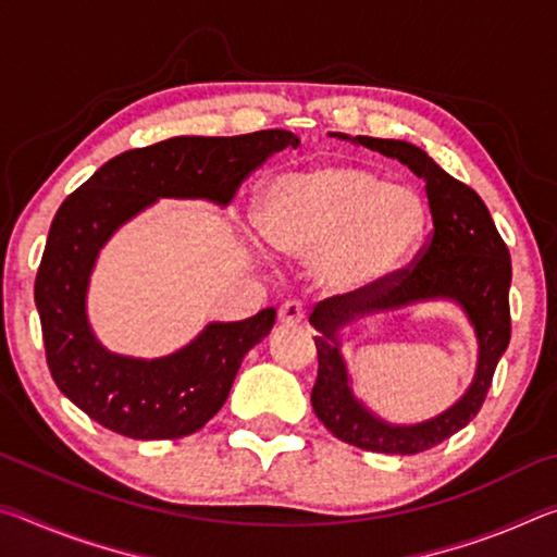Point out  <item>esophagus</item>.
<instances>
[{"label": "esophagus", "mask_w": 557, "mask_h": 557, "mask_svg": "<svg viewBox=\"0 0 557 557\" xmlns=\"http://www.w3.org/2000/svg\"><path fill=\"white\" fill-rule=\"evenodd\" d=\"M307 317V307L301 305L299 299H289V301H285V305L280 307V312H277V319L282 324H287V326H295V324H299L301 319Z\"/></svg>", "instance_id": "34e87169"}]
</instances>
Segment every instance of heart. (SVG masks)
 Listing matches in <instances>:
<instances>
[{
	"label": "heart",
	"mask_w": 557,
	"mask_h": 557,
	"mask_svg": "<svg viewBox=\"0 0 557 557\" xmlns=\"http://www.w3.org/2000/svg\"><path fill=\"white\" fill-rule=\"evenodd\" d=\"M258 225L282 256L314 260L329 289L361 292L408 262L425 231V209L371 169L329 162L277 176L262 196Z\"/></svg>",
	"instance_id": "1"
}]
</instances>
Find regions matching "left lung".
Listing matches in <instances>:
<instances>
[{"instance_id": "8db88e82", "label": "left lung", "mask_w": 557, "mask_h": 557, "mask_svg": "<svg viewBox=\"0 0 557 557\" xmlns=\"http://www.w3.org/2000/svg\"><path fill=\"white\" fill-rule=\"evenodd\" d=\"M348 139L346 135H342ZM410 169L425 182L432 231L408 268L393 272L381 285L332 297L317 305L309 324L317 329L319 356L312 408L334 437L383 455H418L467 428L492 388L498 358L511 338V258L492 213L474 188L457 182L420 147L403 139H354ZM428 298H451L466 309L480 342L475 381L449 411L418 426H391L373 416L350 391L337 332L358 318L392 311Z\"/></svg>"}]
</instances>
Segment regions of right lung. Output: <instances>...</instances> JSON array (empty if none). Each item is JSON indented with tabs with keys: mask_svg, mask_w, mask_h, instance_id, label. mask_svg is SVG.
Masks as SVG:
<instances>
[{
	"mask_svg": "<svg viewBox=\"0 0 557 557\" xmlns=\"http://www.w3.org/2000/svg\"><path fill=\"white\" fill-rule=\"evenodd\" d=\"M297 145L299 137L287 129L172 137L112 157L61 203L34 299L53 381L88 418L132 440H176L194 435L223 408L245 354L275 324V309L243 322H213L191 344L147 361L110 354L92 334L90 272L112 233L157 199L228 206L252 169Z\"/></svg>",
	"mask_w": 557,
	"mask_h": 557,
	"instance_id": "add662e5",
	"label": "right lung"
}]
</instances>
